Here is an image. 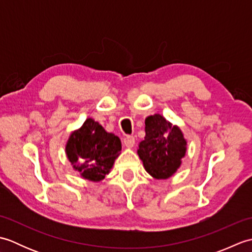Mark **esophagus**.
<instances>
[{
  "label": "esophagus",
  "mask_w": 252,
  "mask_h": 252,
  "mask_svg": "<svg viewBox=\"0 0 252 252\" xmlns=\"http://www.w3.org/2000/svg\"><path fill=\"white\" fill-rule=\"evenodd\" d=\"M123 144H125V146L127 147V148L133 147V146H134V144H135L134 136L126 135L125 138H123Z\"/></svg>",
  "instance_id": "34e87169"
}]
</instances>
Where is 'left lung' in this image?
Returning <instances> with one entry per match:
<instances>
[{"label": "left lung", "instance_id": "obj_1", "mask_svg": "<svg viewBox=\"0 0 252 252\" xmlns=\"http://www.w3.org/2000/svg\"><path fill=\"white\" fill-rule=\"evenodd\" d=\"M145 133L137 149L144 168L157 180L170 178L185 156L187 142L183 133L159 114L146 118Z\"/></svg>", "mask_w": 252, "mask_h": 252}]
</instances>
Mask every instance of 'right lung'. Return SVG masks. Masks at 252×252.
<instances>
[{
	"label": "right lung",
	"instance_id": "1",
	"mask_svg": "<svg viewBox=\"0 0 252 252\" xmlns=\"http://www.w3.org/2000/svg\"><path fill=\"white\" fill-rule=\"evenodd\" d=\"M120 151V138L106 132L92 118L72 132L66 144L67 157L73 169L83 179L93 182L101 181L109 173Z\"/></svg>",
	"mask_w": 252,
	"mask_h": 252
}]
</instances>
